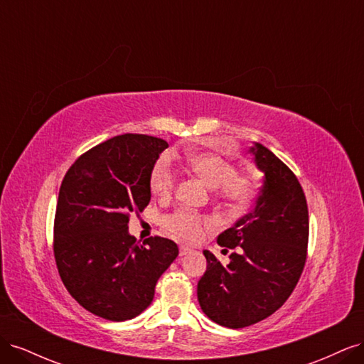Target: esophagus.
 Segmentation results:
<instances>
[{"mask_svg": "<svg viewBox=\"0 0 364 364\" xmlns=\"http://www.w3.org/2000/svg\"><path fill=\"white\" fill-rule=\"evenodd\" d=\"M190 252H191V247L181 246V249H179V255H181V257H183V255H186V253H190Z\"/></svg>", "mask_w": 364, "mask_h": 364, "instance_id": "obj_1", "label": "esophagus"}]
</instances>
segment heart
I'll return each mask as SVG.
<instances>
[{
    "mask_svg": "<svg viewBox=\"0 0 364 364\" xmlns=\"http://www.w3.org/2000/svg\"><path fill=\"white\" fill-rule=\"evenodd\" d=\"M185 162L190 173L211 188L214 199L230 211H245L255 199V182L246 174L235 173V168L225 159L211 153H194ZM174 185L176 179L170 165L165 161H158L150 173V191L161 200H168L174 191ZM162 225L173 238L196 241L199 240L203 229L211 228V218L190 211H176L165 215Z\"/></svg>",
    "mask_w": 364,
    "mask_h": 364,
    "instance_id": "b5f03b06",
    "label": "heart"
}]
</instances>
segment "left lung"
Listing matches in <instances>:
<instances>
[{
  "label": "left lung",
  "mask_w": 364,
  "mask_h": 364,
  "mask_svg": "<svg viewBox=\"0 0 364 364\" xmlns=\"http://www.w3.org/2000/svg\"><path fill=\"white\" fill-rule=\"evenodd\" d=\"M264 173L257 205L217 238L232 249L229 262L203 250L206 272L197 284V299L213 322L245 328L272 316L299 281L308 246V206L294 173L279 158L255 142L250 147Z\"/></svg>",
  "instance_id": "left-lung-1"
}]
</instances>
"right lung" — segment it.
<instances>
[{"label":"right lung","instance_id":"right-lung-1","mask_svg":"<svg viewBox=\"0 0 364 364\" xmlns=\"http://www.w3.org/2000/svg\"><path fill=\"white\" fill-rule=\"evenodd\" d=\"M167 147L155 136L118 135L77 158L62 181L53 241L60 279L85 310L106 321L144 311L179 255L168 238L138 245L127 230L130 214L150 202V173Z\"/></svg>","mask_w":364,"mask_h":364}]
</instances>
